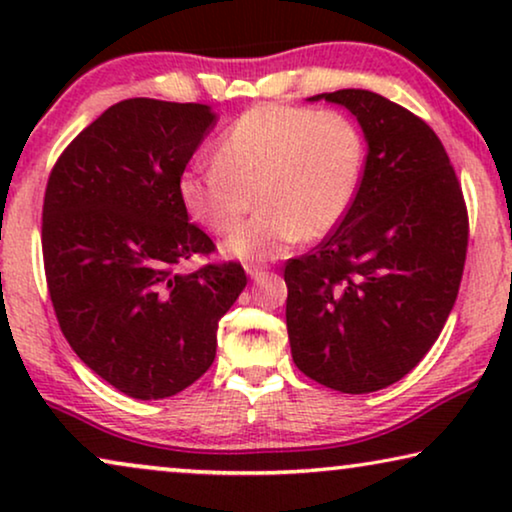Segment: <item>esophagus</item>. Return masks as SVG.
<instances>
[{
	"label": "esophagus",
	"instance_id": "1",
	"mask_svg": "<svg viewBox=\"0 0 512 512\" xmlns=\"http://www.w3.org/2000/svg\"><path fill=\"white\" fill-rule=\"evenodd\" d=\"M247 275L251 279H258V277L263 275V268H258V265H247Z\"/></svg>",
	"mask_w": 512,
	"mask_h": 512
}]
</instances>
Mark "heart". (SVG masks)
I'll return each instance as SVG.
<instances>
[{
  "instance_id": "1",
  "label": "heart",
  "mask_w": 512,
  "mask_h": 512,
  "mask_svg": "<svg viewBox=\"0 0 512 512\" xmlns=\"http://www.w3.org/2000/svg\"><path fill=\"white\" fill-rule=\"evenodd\" d=\"M363 163L366 142L342 111L261 104L221 132L212 165L181 174L179 198L200 226L228 237L256 195L261 212L228 242V254L272 261L347 219Z\"/></svg>"
}]
</instances>
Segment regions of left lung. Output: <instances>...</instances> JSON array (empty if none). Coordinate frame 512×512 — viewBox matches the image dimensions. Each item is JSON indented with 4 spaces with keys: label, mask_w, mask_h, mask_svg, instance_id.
<instances>
[{
    "label": "left lung",
    "mask_w": 512,
    "mask_h": 512,
    "mask_svg": "<svg viewBox=\"0 0 512 512\" xmlns=\"http://www.w3.org/2000/svg\"><path fill=\"white\" fill-rule=\"evenodd\" d=\"M368 142L347 219L284 268L293 363L342 394H370L410 373L450 317L464 275L468 212L436 132L401 104L345 88Z\"/></svg>",
    "instance_id": "8db88e82"
}]
</instances>
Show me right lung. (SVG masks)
Wrapping results in <instances>:
<instances>
[{"mask_svg":"<svg viewBox=\"0 0 512 512\" xmlns=\"http://www.w3.org/2000/svg\"><path fill=\"white\" fill-rule=\"evenodd\" d=\"M214 123L207 104L123 100L72 139L46 184L41 249L60 331L93 373L139 401L207 373L219 319L247 286L235 261L177 270L216 249L179 198Z\"/></svg>","mask_w":512,"mask_h":512,"instance_id":"1","label":"right lung"}]
</instances>
